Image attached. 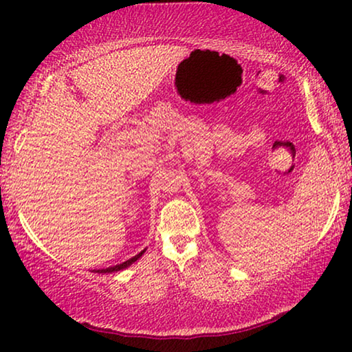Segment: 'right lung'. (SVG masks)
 <instances>
[{"mask_svg":"<svg viewBox=\"0 0 352 352\" xmlns=\"http://www.w3.org/2000/svg\"><path fill=\"white\" fill-rule=\"evenodd\" d=\"M146 253V248L142 250L141 253H138L136 256H133V258H129L128 261H124V263H122V264H117V266H112V267H105V269H94V272H98V274H112V272H118V271H123V269H126L128 266H131L133 263H136L139 258L142 256V254Z\"/></svg>","mask_w":352,"mask_h":352,"instance_id":"1","label":"right lung"}]
</instances>
